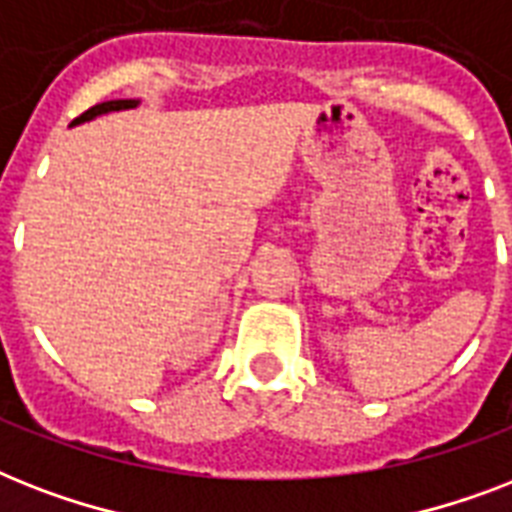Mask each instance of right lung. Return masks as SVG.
<instances>
[{
    "label": "right lung",
    "instance_id": "1",
    "mask_svg": "<svg viewBox=\"0 0 512 512\" xmlns=\"http://www.w3.org/2000/svg\"><path fill=\"white\" fill-rule=\"evenodd\" d=\"M140 100L130 98V100H106V103H98V106H92L90 111H84L82 116H76L74 122H71V127H76V124H84V122H92V119H98V116L103 114H111V111H127V108H138Z\"/></svg>",
    "mask_w": 512,
    "mask_h": 512
}]
</instances>
